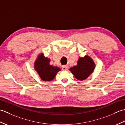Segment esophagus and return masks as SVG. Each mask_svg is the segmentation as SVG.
Masks as SVG:
<instances>
[{"label": "esophagus", "mask_w": 125, "mask_h": 125, "mask_svg": "<svg viewBox=\"0 0 125 125\" xmlns=\"http://www.w3.org/2000/svg\"><path fill=\"white\" fill-rule=\"evenodd\" d=\"M68 68H69L68 65H64V66H63V67H62V68L63 70H67L68 69Z\"/></svg>", "instance_id": "esophagus-1"}]
</instances>
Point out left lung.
Here are the masks:
<instances>
[{
	"mask_svg": "<svg viewBox=\"0 0 125 125\" xmlns=\"http://www.w3.org/2000/svg\"><path fill=\"white\" fill-rule=\"evenodd\" d=\"M95 64L92 58L86 56L83 58H79L77 65L71 68L70 71L78 80L86 79L94 71Z\"/></svg>",
	"mask_w": 125,
	"mask_h": 125,
	"instance_id": "obj_1",
	"label": "left lung"
}]
</instances>
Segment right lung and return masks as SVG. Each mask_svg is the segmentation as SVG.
<instances>
[{"label":"right lung","instance_id":"add662e5","mask_svg":"<svg viewBox=\"0 0 125 125\" xmlns=\"http://www.w3.org/2000/svg\"><path fill=\"white\" fill-rule=\"evenodd\" d=\"M50 59L44 57L43 54L40 55L35 62V70L42 80L50 81L55 78L56 74L61 70L60 68L49 64Z\"/></svg>","mask_w":125,"mask_h":125}]
</instances>
